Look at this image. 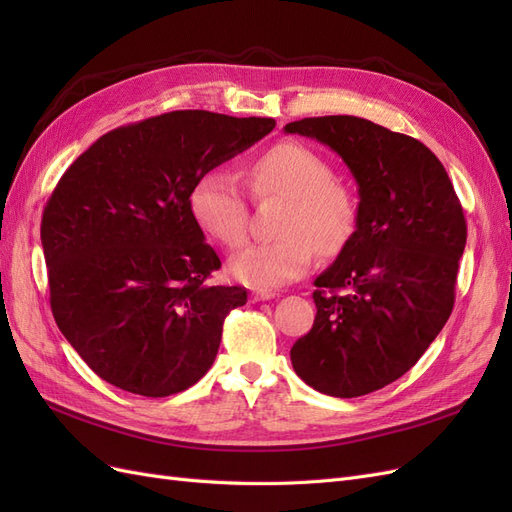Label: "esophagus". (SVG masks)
Returning <instances> with one entry per match:
<instances>
[{
    "label": "esophagus",
    "instance_id": "34e87169",
    "mask_svg": "<svg viewBox=\"0 0 512 512\" xmlns=\"http://www.w3.org/2000/svg\"><path fill=\"white\" fill-rule=\"evenodd\" d=\"M277 292H273V290H254L252 292V301H269V299H273Z\"/></svg>",
    "mask_w": 512,
    "mask_h": 512
}]
</instances>
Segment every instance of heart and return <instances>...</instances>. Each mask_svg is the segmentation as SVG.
<instances>
[{
    "instance_id": "heart-1",
    "label": "heart",
    "mask_w": 512,
    "mask_h": 512,
    "mask_svg": "<svg viewBox=\"0 0 512 512\" xmlns=\"http://www.w3.org/2000/svg\"><path fill=\"white\" fill-rule=\"evenodd\" d=\"M258 196H284V239L247 245L230 260V275L252 288H277L301 280L314 267L318 250L339 254L354 239L361 222L359 196L331 164L305 145L280 143L262 151L247 166ZM196 224L224 247H239L247 237V200L239 179L224 168L200 177L190 194Z\"/></svg>"
}]
</instances>
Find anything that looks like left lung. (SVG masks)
Wrapping results in <instances>:
<instances>
[{"label": "left lung", "instance_id": "1", "mask_svg": "<svg viewBox=\"0 0 512 512\" xmlns=\"http://www.w3.org/2000/svg\"><path fill=\"white\" fill-rule=\"evenodd\" d=\"M316 138L359 183L361 222L316 277V320L290 350L297 376L331 397H361L421 359L455 305L468 226L442 162L412 136L352 115L284 128Z\"/></svg>", "mask_w": 512, "mask_h": 512}]
</instances>
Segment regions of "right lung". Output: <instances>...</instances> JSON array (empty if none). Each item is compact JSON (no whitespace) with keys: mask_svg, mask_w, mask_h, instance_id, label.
<instances>
[{"mask_svg":"<svg viewBox=\"0 0 512 512\" xmlns=\"http://www.w3.org/2000/svg\"><path fill=\"white\" fill-rule=\"evenodd\" d=\"M275 128L269 117L173 111L106 132L61 175L42 213L59 331L117 389L168 397L203 378L239 286L190 209L194 183Z\"/></svg>","mask_w":512,"mask_h":512,"instance_id":"right-lung-1","label":"right lung"}]
</instances>
